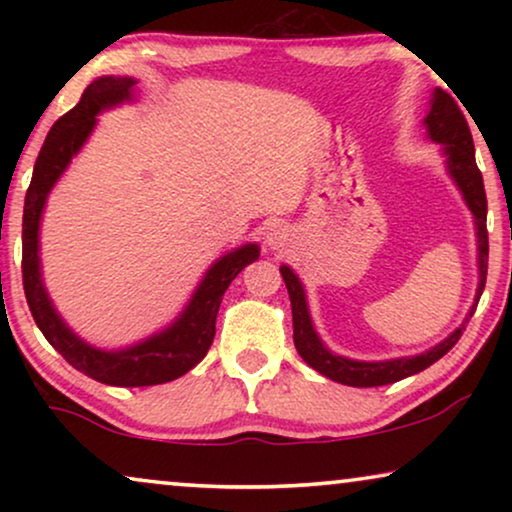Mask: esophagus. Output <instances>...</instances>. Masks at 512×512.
<instances>
[{"label":"esophagus","mask_w":512,"mask_h":512,"mask_svg":"<svg viewBox=\"0 0 512 512\" xmlns=\"http://www.w3.org/2000/svg\"><path fill=\"white\" fill-rule=\"evenodd\" d=\"M265 244H268L270 251H282L291 244V230L282 226V223H277V226H272L268 230V235H265Z\"/></svg>","instance_id":"esophagus-1"}]
</instances>
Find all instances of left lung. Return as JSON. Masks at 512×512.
<instances>
[{"mask_svg": "<svg viewBox=\"0 0 512 512\" xmlns=\"http://www.w3.org/2000/svg\"><path fill=\"white\" fill-rule=\"evenodd\" d=\"M429 104L431 107L426 111L424 118L426 137H429L431 142L440 144V149H443L447 174H450L461 195H464L466 207L471 209L475 219V237H478V291H475V305H478L482 289H485L489 256L485 184H482V174L478 170V165H475V146L464 114H461L452 97L440 88L433 90ZM279 272H282L286 289H289L293 312V342H296L298 354L303 356L307 366L317 370V373L333 382L347 384V387H382V384H391L403 380V377L422 373L424 368H429L431 363L443 359V356L457 345L461 331L466 328L461 324L457 331H452L443 342H438L436 347L426 349V352L415 356H401V359L387 361L347 359V356L333 354L331 349L324 345V340L319 338V333L314 331L310 307H307L305 286L300 282V277L289 268V265H282ZM475 305L471 307V312H468V317H473Z\"/></svg>", "mask_w": 512, "mask_h": 512, "instance_id": "8db88e82", "label": "left lung"}]
</instances>
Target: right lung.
<instances>
[{
  "mask_svg": "<svg viewBox=\"0 0 512 512\" xmlns=\"http://www.w3.org/2000/svg\"><path fill=\"white\" fill-rule=\"evenodd\" d=\"M135 86L137 79L132 76H100L83 90L81 102L58 118L48 132L37 163H34L23 209V286L32 317L44 338L65 356L69 366L97 382L111 384V387L165 384L198 366L205 359L207 349L212 347L216 314H219L223 293L249 263L261 256V247L256 242H249L216 258L179 317L163 331L130 347L100 349L79 338L65 324L48 296L44 277H41V214H44L48 193L53 191L72 158L95 130L97 116L118 104L135 100Z\"/></svg>",
  "mask_w": 512,
  "mask_h": 512,
  "instance_id": "right-lung-1",
  "label": "right lung"
}]
</instances>
